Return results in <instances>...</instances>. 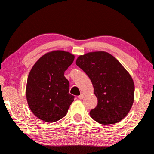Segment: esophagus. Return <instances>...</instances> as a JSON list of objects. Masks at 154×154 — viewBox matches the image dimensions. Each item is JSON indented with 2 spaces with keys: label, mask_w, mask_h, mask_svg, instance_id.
Returning <instances> with one entry per match:
<instances>
[{
  "label": "esophagus",
  "mask_w": 154,
  "mask_h": 154,
  "mask_svg": "<svg viewBox=\"0 0 154 154\" xmlns=\"http://www.w3.org/2000/svg\"><path fill=\"white\" fill-rule=\"evenodd\" d=\"M78 98H79V99H83V98H84V94H81L78 97Z\"/></svg>",
  "instance_id": "esophagus-1"
}]
</instances>
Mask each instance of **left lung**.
Listing matches in <instances>:
<instances>
[{"label": "left lung", "mask_w": 154, "mask_h": 154, "mask_svg": "<svg viewBox=\"0 0 154 154\" xmlns=\"http://www.w3.org/2000/svg\"><path fill=\"white\" fill-rule=\"evenodd\" d=\"M76 65L90 78L98 100L91 117L101 124H116L124 119L134 103L135 87L122 65L103 51L80 55Z\"/></svg>", "instance_id": "left-lung-1"}]
</instances>
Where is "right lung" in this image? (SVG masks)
Wrapping results in <instances>:
<instances>
[{"label": "right lung", "instance_id": "right-lung-1", "mask_svg": "<svg viewBox=\"0 0 154 154\" xmlns=\"http://www.w3.org/2000/svg\"><path fill=\"white\" fill-rule=\"evenodd\" d=\"M75 55L68 51L48 52L35 62L28 75L26 96L31 111L39 119L54 122L66 115L74 100L69 93L64 72Z\"/></svg>", "mask_w": 154, "mask_h": 154}]
</instances>
